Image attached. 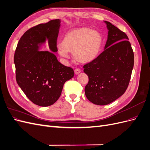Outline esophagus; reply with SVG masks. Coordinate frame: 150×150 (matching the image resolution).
Here are the masks:
<instances>
[{"mask_svg": "<svg viewBox=\"0 0 150 150\" xmlns=\"http://www.w3.org/2000/svg\"><path fill=\"white\" fill-rule=\"evenodd\" d=\"M80 72H81V70L79 69H78V68H76V69H74V73L76 74H78L80 73Z\"/></svg>", "mask_w": 150, "mask_h": 150, "instance_id": "esophagus-1", "label": "esophagus"}]
</instances>
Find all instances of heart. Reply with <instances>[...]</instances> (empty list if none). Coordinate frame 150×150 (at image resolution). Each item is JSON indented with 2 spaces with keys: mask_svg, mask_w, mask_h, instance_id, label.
<instances>
[{
  "mask_svg": "<svg viewBox=\"0 0 150 150\" xmlns=\"http://www.w3.org/2000/svg\"><path fill=\"white\" fill-rule=\"evenodd\" d=\"M104 38L100 32L83 26L72 29L64 34L61 42L59 52L63 57L72 52L74 59L81 64L94 61L100 54Z\"/></svg>",
  "mask_w": 150,
  "mask_h": 150,
  "instance_id": "1",
  "label": "heart"
}]
</instances>
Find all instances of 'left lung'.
<instances>
[{"mask_svg":"<svg viewBox=\"0 0 150 150\" xmlns=\"http://www.w3.org/2000/svg\"><path fill=\"white\" fill-rule=\"evenodd\" d=\"M104 22L108 29L105 49L94 61L83 66L89 78L85 94L97 105H106L125 93L134 66V53L128 36L111 22Z\"/></svg>","mask_w":150,"mask_h":150,"instance_id":"8db88e82","label":"left lung"}]
</instances>
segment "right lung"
<instances>
[{
	"label": "right lung",
	"instance_id": "add662e5",
	"mask_svg": "<svg viewBox=\"0 0 150 150\" xmlns=\"http://www.w3.org/2000/svg\"><path fill=\"white\" fill-rule=\"evenodd\" d=\"M61 21L51 20L29 29L22 35L16 49L14 64L18 85L36 105L49 106L59 98L64 84L74 76V70L59 62L55 54L38 51L48 40L50 49L57 52Z\"/></svg>",
	"mask_w": 150,
	"mask_h": 150
}]
</instances>
